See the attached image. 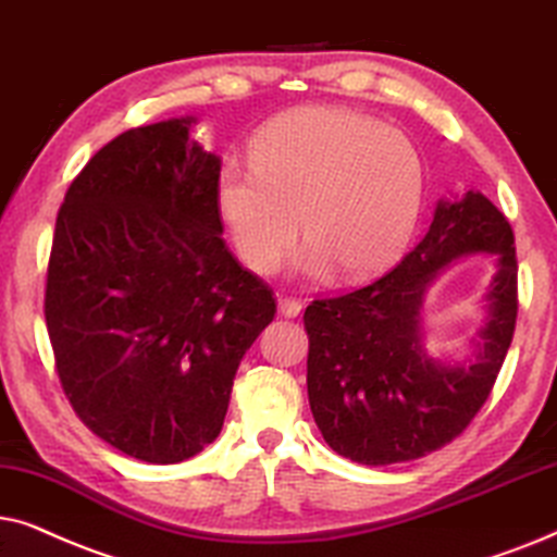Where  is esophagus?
I'll list each match as a JSON object with an SVG mask.
<instances>
[{
  "instance_id": "obj_1",
  "label": "esophagus",
  "mask_w": 557,
  "mask_h": 557,
  "mask_svg": "<svg viewBox=\"0 0 557 557\" xmlns=\"http://www.w3.org/2000/svg\"><path fill=\"white\" fill-rule=\"evenodd\" d=\"M277 310H280V315L295 318V315H300L302 306L295 298H277Z\"/></svg>"
}]
</instances>
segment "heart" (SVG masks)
<instances>
[{"instance_id":"heart-1","label":"heart","mask_w":557,"mask_h":557,"mask_svg":"<svg viewBox=\"0 0 557 557\" xmlns=\"http://www.w3.org/2000/svg\"><path fill=\"white\" fill-rule=\"evenodd\" d=\"M422 196L425 168L410 139L341 107L277 116L251 145V168L228 160L216 181L221 221L257 274L280 264L298 228L308 236L293 262L302 277L380 272L410 244Z\"/></svg>"}]
</instances>
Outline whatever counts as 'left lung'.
<instances>
[{"instance_id":"8db88e82","label":"left lung","mask_w":557,"mask_h":557,"mask_svg":"<svg viewBox=\"0 0 557 557\" xmlns=\"http://www.w3.org/2000/svg\"><path fill=\"white\" fill-rule=\"evenodd\" d=\"M495 255L485 325L463 362L424 348V298L450 261ZM308 399L323 441L364 466L414 461L486 403L517 321L515 234L484 193L441 198L425 236L380 280L306 308Z\"/></svg>"}]
</instances>
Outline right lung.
Returning <instances> with one entry per match:
<instances>
[{
  "label": "right lung",
  "mask_w": 557,
  "mask_h": 557,
  "mask_svg": "<svg viewBox=\"0 0 557 557\" xmlns=\"http://www.w3.org/2000/svg\"><path fill=\"white\" fill-rule=\"evenodd\" d=\"M196 116L103 145L58 211L46 323L65 397L91 433L147 463L219 438L244 354L274 298L221 239V158Z\"/></svg>",
  "instance_id": "1"
}]
</instances>
